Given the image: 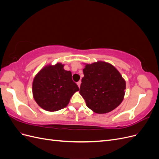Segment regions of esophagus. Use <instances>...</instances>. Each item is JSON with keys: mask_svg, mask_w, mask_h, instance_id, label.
Returning a JSON list of instances; mask_svg holds the SVG:
<instances>
[{"mask_svg": "<svg viewBox=\"0 0 159 159\" xmlns=\"http://www.w3.org/2000/svg\"><path fill=\"white\" fill-rule=\"evenodd\" d=\"M77 84H78V87H79V88H80V85H81V81H79L78 82H77Z\"/></svg>", "mask_w": 159, "mask_h": 159, "instance_id": "1", "label": "esophagus"}]
</instances>
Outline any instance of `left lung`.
Returning <instances> with one entry per match:
<instances>
[{
	"mask_svg": "<svg viewBox=\"0 0 159 159\" xmlns=\"http://www.w3.org/2000/svg\"><path fill=\"white\" fill-rule=\"evenodd\" d=\"M80 93L95 113L111 111L122 102L125 81L117 70L104 61L87 64L83 70Z\"/></svg>",
	"mask_w": 159,
	"mask_h": 159,
	"instance_id": "1",
	"label": "left lung"
}]
</instances>
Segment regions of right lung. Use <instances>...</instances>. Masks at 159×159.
<instances>
[{
  "instance_id": "1",
  "label": "right lung",
  "mask_w": 159,
  "mask_h": 159,
  "mask_svg": "<svg viewBox=\"0 0 159 159\" xmlns=\"http://www.w3.org/2000/svg\"><path fill=\"white\" fill-rule=\"evenodd\" d=\"M80 89L71 78L70 71L60 63L47 66L34 79L32 93L40 107L56 111L66 107L71 96Z\"/></svg>"
}]
</instances>
